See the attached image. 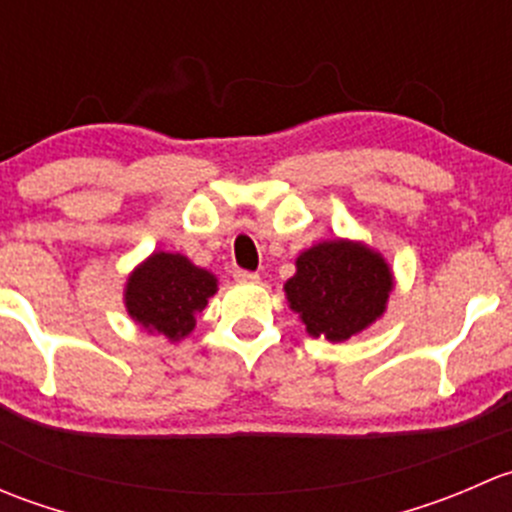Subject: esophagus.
<instances>
[{"mask_svg":"<svg viewBox=\"0 0 512 512\" xmlns=\"http://www.w3.org/2000/svg\"><path fill=\"white\" fill-rule=\"evenodd\" d=\"M235 277L237 282H242V285H255V282H260V275L257 272H247V270H235Z\"/></svg>","mask_w":512,"mask_h":512,"instance_id":"esophagus-1","label":"esophagus"}]
</instances>
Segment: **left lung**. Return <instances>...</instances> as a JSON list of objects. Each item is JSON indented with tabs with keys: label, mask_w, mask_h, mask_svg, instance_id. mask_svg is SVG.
<instances>
[{
	"label": "left lung",
	"mask_w": 512,
	"mask_h": 512,
	"mask_svg": "<svg viewBox=\"0 0 512 512\" xmlns=\"http://www.w3.org/2000/svg\"><path fill=\"white\" fill-rule=\"evenodd\" d=\"M285 282L289 309L309 337L347 342L384 317L394 292V270L379 250L361 240H324L299 252Z\"/></svg>",
	"instance_id": "8db88e82"
}]
</instances>
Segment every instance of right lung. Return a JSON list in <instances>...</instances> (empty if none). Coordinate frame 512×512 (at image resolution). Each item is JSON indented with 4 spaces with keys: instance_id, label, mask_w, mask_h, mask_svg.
Segmentation results:
<instances>
[{
    "instance_id": "right-lung-1",
    "label": "right lung",
    "mask_w": 512,
    "mask_h": 512,
    "mask_svg": "<svg viewBox=\"0 0 512 512\" xmlns=\"http://www.w3.org/2000/svg\"><path fill=\"white\" fill-rule=\"evenodd\" d=\"M215 292L218 277L213 272L193 265L180 252L156 250L128 275L123 304L138 327L175 344L193 332L195 317Z\"/></svg>"
}]
</instances>
